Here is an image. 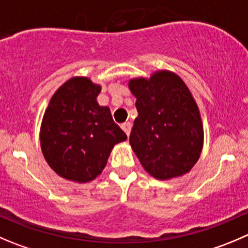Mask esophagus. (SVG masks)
<instances>
[{
  "label": "esophagus",
  "mask_w": 248,
  "mask_h": 248,
  "mask_svg": "<svg viewBox=\"0 0 248 248\" xmlns=\"http://www.w3.org/2000/svg\"><path fill=\"white\" fill-rule=\"evenodd\" d=\"M131 128H133V124H131L130 122H128V123H124V124H123L122 125V129L124 131H125V134L126 135H130V131H131Z\"/></svg>",
  "instance_id": "1"
}]
</instances>
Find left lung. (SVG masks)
<instances>
[{
	"label": "left lung",
	"instance_id": "8db88e82",
	"mask_svg": "<svg viewBox=\"0 0 248 248\" xmlns=\"http://www.w3.org/2000/svg\"><path fill=\"white\" fill-rule=\"evenodd\" d=\"M129 89L139 113L129 141L145 170L162 180L190 171L203 147V126L185 82L162 70L130 80Z\"/></svg>",
	"mask_w": 248,
	"mask_h": 248
}]
</instances>
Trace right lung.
<instances>
[{
  "label": "right lung",
  "instance_id": "right-lung-1",
  "mask_svg": "<svg viewBox=\"0 0 248 248\" xmlns=\"http://www.w3.org/2000/svg\"><path fill=\"white\" fill-rule=\"evenodd\" d=\"M101 91L87 78H72L56 91L42 119L41 150L58 175L87 183L100 175L113 146L126 140L108 107L97 103Z\"/></svg>",
  "mask_w": 248,
  "mask_h": 248
}]
</instances>
